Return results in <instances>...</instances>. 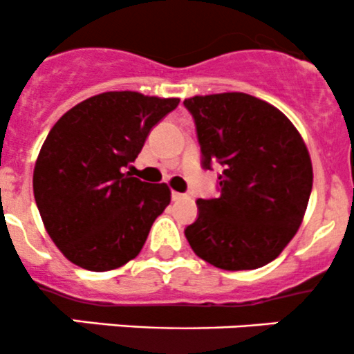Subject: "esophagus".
<instances>
[{
    "mask_svg": "<svg viewBox=\"0 0 354 354\" xmlns=\"http://www.w3.org/2000/svg\"><path fill=\"white\" fill-rule=\"evenodd\" d=\"M185 198H187V194H184V192L172 191V199H174V201H180V199H185Z\"/></svg>",
    "mask_w": 354,
    "mask_h": 354,
    "instance_id": "esophagus-1",
    "label": "esophagus"
}]
</instances>
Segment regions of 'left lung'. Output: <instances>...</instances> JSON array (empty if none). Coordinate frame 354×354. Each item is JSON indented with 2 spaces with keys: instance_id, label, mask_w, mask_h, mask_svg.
Listing matches in <instances>:
<instances>
[{
  "instance_id": "1",
  "label": "left lung",
  "mask_w": 354,
  "mask_h": 354,
  "mask_svg": "<svg viewBox=\"0 0 354 354\" xmlns=\"http://www.w3.org/2000/svg\"><path fill=\"white\" fill-rule=\"evenodd\" d=\"M203 169L223 167L220 196L198 199L185 237L201 260L222 270H254L296 236L313 185L303 138L279 108L246 93L192 96Z\"/></svg>"
}]
</instances>
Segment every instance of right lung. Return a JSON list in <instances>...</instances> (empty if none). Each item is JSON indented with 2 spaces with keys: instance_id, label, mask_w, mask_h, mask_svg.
Listing matches in <instances>:
<instances>
[{
  "instance_id": "right-lung-1",
  "label": "right lung",
  "mask_w": 354,
  "mask_h": 354,
  "mask_svg": "<svg viewBox=\"0 0 354 354\" xmlns=\"http://www.w3.org/2000/svg\"><path fill=\"white\" fill-rule=\"evenodd\" d=\"M178 101L101 93L70 108L50 131L34 167V198L46 232L77 267L106 272L134 260L170 205L169 185L125 170Z\"/></svg>"
}]
</instances>
